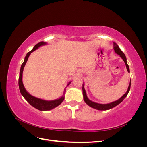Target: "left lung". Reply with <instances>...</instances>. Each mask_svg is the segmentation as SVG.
Here are the masks:
<instances>
[{"label": "left lung", "mask_w": 147, "mask_h": 147, "mask_svg": "<svg viewBox=\"0 0 147 147\" xmlns=\"http://www.w3.org/2000/svg\"><path fill=\"white\" fill-rule=\"evenodd\" d=\"M113 49L115 50V52L116 53L117 55H118L120 57H121V58L123 59V60L124 61V63H125L127 72L129 73L130 70H129V65L127 63L126 57L125 55H124V53H123V51L121 50H120V48H119V47H118L117 44L116 43H115V42H113ZM131 84V80H130V83H129V86H128V88H127V90L126 92L121 97H120L119 99H118L117 100H115V101L110 102V103H109V104H103L97 103V102H93V101L91 100L90 99H89V98L87 97V95H86L85 89H84V84L83 83L82 90H83V97L84 101L85 102V103L88 105H89L90 107H92L93 109H95L96 110H107L111 109L115 107H116L118 104H119L124 99L126 98V97L127 96L129 92V91H130Z\"/></svg>", "instance_id": "obj_1"}]
</instances>
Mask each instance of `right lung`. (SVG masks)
<instances>
[{"label": "right lung", "instance_id": "1", "mask_svg": "<svg viewBox=\"0 0 147 147\" xmlns=\"http://www.w3.org/2000/svg\"><path fill=\"white\" fill-rule=\"evenodd\" d=\"M47 43L44 42H41L38 43H37V45H35L33 49L29 52L27 53V55L25 56V58L24 60L23 63L22 64L21 66V69H20V77H19V81H18V84H19V88H20V91L21 95L24 97V98L27 100L30 105L34 107V108L37 109L40 111H47V110H50L51 109H55L56 107L59 105L64 100V97H65V88L64 89L63 95L61 97H59V99H57L55 100H44L42 99H39L37 98V97H35L31 94H30L29 93L26 91V90L24 88V86L23 83V70L24 66L27 63L28 59L29 58V57L31 53H32L35 50H36L37 49H38L39 47H40L42 46L45 45H47ZM71 83V82H69L68 84H67V86L69 85V84Z\"/></svg>", "mask_w": 147, "mask_h": 147}]
</instances>
